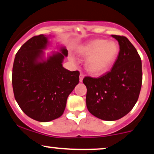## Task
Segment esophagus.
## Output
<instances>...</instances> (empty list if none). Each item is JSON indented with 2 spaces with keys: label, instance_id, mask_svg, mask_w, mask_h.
Here are the masks:
<instances>
[{
  "label": "esophagus",
  "instance_id": "esophagus-1",
  "mask_svg": "<svg viewBox=\"0 0 154 154\" xmlns=\"http://www.w3.org/2000/svg\"><path fill=\"white\" fill-rule=\"evenodd\" d=\"M83 78H84V75H83V74H80V75H79V82H82Z\"/></svg>",
  "mask_w": 154,
  "mask_h": 154
}]
</instances>
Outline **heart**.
Returning <instances> with one entry per match:
<instances>
[{
  "label": "heart",
  "mask_w": 154,
  "mask_h": 154,
  "mask_svg": "<svg viewBox=\"0 0 154 154\" xmlns=\"http://www.w3.org/2000/svg\"><path fill=\"white\" fill-rule=\"evenodd\" d=\"M119 53V47L114 41L103 39L93 40L79 49V54L82 57H88L85 67L89 72L94 75L104 73L116 61ZM74 61V58H70Z\"/></svg>",
  "instance_id": "obj_1"
}]
</instances>
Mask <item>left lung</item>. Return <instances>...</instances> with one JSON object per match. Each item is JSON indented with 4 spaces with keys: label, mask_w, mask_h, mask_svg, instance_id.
<instances>
[{
    "label": "left lung",
    "mask_w": 154,
    "mask_h": 154,
    "mask_svg": "<svg viewBox=\"0 0 154 154\" xmlns=\"http://www.w3.org/2000/svg\"><path fill=\"white\" fill-rule=\"evenodd\" d=\"M119 53L111 71L98 78L85 77L86 105L93 116L114 121L128 114L138 99L142 85V62L138 53L126 37L112 35Z\"/></svg>",
    "instance_id": "obj_1"
}]
</instances>
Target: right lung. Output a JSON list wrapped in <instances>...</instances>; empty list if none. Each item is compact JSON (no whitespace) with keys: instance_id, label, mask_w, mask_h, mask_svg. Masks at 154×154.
Returning a JSON list of instances; mask_svg holds the SVG:
<instances>
[{"instance_id":"right-lung-1","label":"right lung","mask_w":154,"mask_h":154,"mask_svg":"<svg viewBox=\"0 0 154 154\" xmlns=\"http://www.w3.org/2000/svg\"><path fill=\"white\" fill-rule=\"evenodd\" d=\"M50 36L40 35L26 42L17 53L12 70L15 99L32 119L46 122L63 114L69 95L79 83V71L62 66L68 55L65 47L47 59L44 52Z\"/></svg>"}]
</instances>
